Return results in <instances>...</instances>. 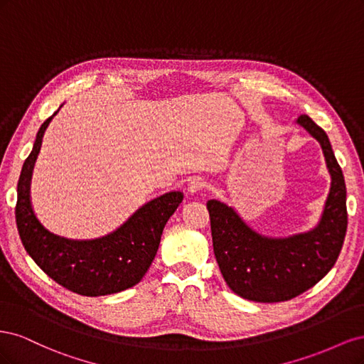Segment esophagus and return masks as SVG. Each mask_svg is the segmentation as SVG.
<instances>
[{
	"mask_svg": "<svg viewBox=\"0 0 364 364\" xmlns=\"http://www.w3.org/2000/svg\"><path fill=\"white\" fill-rule=\"evenodd\" d=\"M205 181L202 179V178H199V176H197V178H193L191 181H190V183H188V191L191 193V194H194V193H199V191H202L203 188H205Z\"/></svg>",
	"mask_w": 364,
	"mask_h": 364,
	"instance_id": "1",
	"label": "esophagus"
}]
</instances>
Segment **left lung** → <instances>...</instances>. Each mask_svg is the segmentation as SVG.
<instances>
[{"mask_svg": "<svg viewBox=\"0 0 364 364\" xmlns=\"http://www.w3.org/2000/svg\"><path fill=\"white\" fill-rule=\"evenodd\" d=\"M321 142L331 188L318 225L305 234L270 238L250 229L232 208L208 200L215 259L229 289L255 302H282L302 294L333 269L343 246L348 211L343 173L328 135L308 115L297 118Z\"/></svg>", "mask_w": 364, "mask_h": 364, "instance_id": "1", "label": "left lung"}]
</instances>
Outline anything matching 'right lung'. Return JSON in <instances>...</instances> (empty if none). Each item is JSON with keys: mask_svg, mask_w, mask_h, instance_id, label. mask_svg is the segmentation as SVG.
<instances>
[{"mask_svg": "<svg viewBox=\"0 0 364 364\" xmlns=\"http://www.w3.org/2000/svg\"><path fill=\"white\" fill-rule=\"evenodd\" d=\"M43 121L18 181L15 208L21 241L38 266L51 279L82 296H105L138 284L158 252L165 223L183 200L181 191L165 193L150 200L124 225L95 240H68L54 235L36 218L30 203V181L39 155L43 132L51 118Z\"/></svg>", "mask_w": 364, "mask_h": 364, "instance_id": "right-lung-1", "label": "right lung"}]
</instances>
